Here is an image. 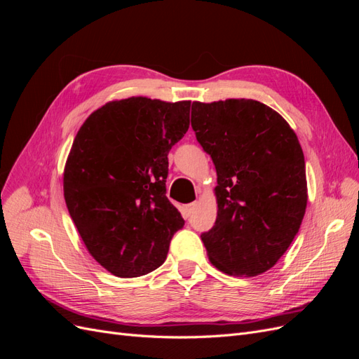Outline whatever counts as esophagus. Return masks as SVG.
Listing matches in <instances>:
<instances>
[{
    "label": "esophagus",
    "mask_w": 359,
    "mask_h": 359,
    "mask_svg": "<svg viewBox=\"0 0 359 359\" xmlns=\"http://www.w3.org/2000/svg\"><path fill=\"white\" fill-rule=\"evenodd\" d=\"M194 206H196V202H191V203H187V205H184L182 206V215L184 217H186V219H187V217H190L191 215V212H193V210H194Z\"/></svg>",
    "instance_id": "esophagus-1"
}]
</instances>
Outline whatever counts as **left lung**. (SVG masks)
Here are the masks:
<instances>
[{
    "label": "left lung",
    "instance_id": "left-lung-1",
    "mask_svg": "<svg viewBox=\"0 0 359 359\" xmlns=\"http://www.w3.org/2000/svg\"><path fill=\"white\" fill-rule=\"evenodd\" d=\"M191 127L217 170V219L202 233L210 262L229 276L273 268L307 208L306 161L295 132L269 106L193 102Z\"/></svg>",
    "mask_w": 359,
    "mask_h": 359
}]
</instances>
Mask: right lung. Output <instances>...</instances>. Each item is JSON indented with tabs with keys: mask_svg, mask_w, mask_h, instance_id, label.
<instances>
[{
	"mask_svg": "<svg viewBox=\"0 0 359 359\" xmlns=\"http://www.w3.org/2000/svg\"><path fill=\"white\" fill-rule=\"evenodd\" d=\"M190 126V102L114 100L79 128L64 168V199L90 255L121 278L145 276L184 226L166 198L168 154Z\"/></svg>",
	"mask_w": 359,
	"mask_h": 359,
	"instance_id": "obj_1",
	"label": "right lung"
}]
</instances>
